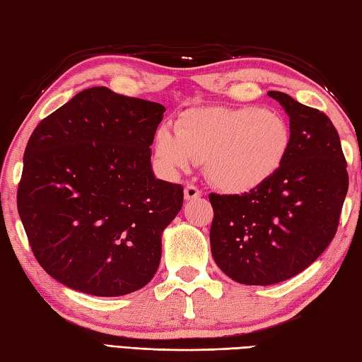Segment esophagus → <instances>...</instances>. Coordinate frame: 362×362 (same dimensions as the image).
Listing matches in <instances>:
<instances>
[{"label":"esophagus","mask_w":362,"mask_h":362,"mask_svg":"<svg viewBox=\"0 0 362 362\" xmlns=\"http://www.w3.org/2000/svg\"><path fill=\"white\" fill-rule=\"evenodd\" d=\"M198 197H202V190L194 186V184H187L186 189H184V198H186V200H194V198Z\"/></svg>","instance_id":"esophagus-1"}]
</instances>
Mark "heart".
Masks as SVG:
<instances>
[{
  "label": "heart",
  "mask_w": 362,
  "mask_h": 362,
  "mask_svg": "<svg viewBox=\"0 0 362 362\" xmlns=\"http://www.w3.org/2000/svg\"><path fill=\"white\" fill-rule=\"evenodd\" d=\"M291 150L281 117L259 107H197L184 112L175 132L160 128L156 154L172 170L203 162L204 173L226 194H247L270 181Z\"/></svg>",
  "instance_id": "b5f03b06"
}]
</instances>
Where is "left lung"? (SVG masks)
I'll list each match as a JSON object with an SVG mask.
<instances>
[{
	"label": "left lung",
	"mask_w": 362,
	"mask_h": 362,
	"mask_svg": "<svg viewBox=\"0 0 362 362\" xmlns=\"http://www.w3.org/2000/svg\"><path fill=\"white\" fill-rule=\"evenodd\" d=\"M267 95L289 115L283 167L247 194H209L214 261L248 286L281 283L309 267L333 240L349 190L341 139L328 117L287 93Z\"/></svg>",
	"instance_id": "8db88e82"
}]
</instances>
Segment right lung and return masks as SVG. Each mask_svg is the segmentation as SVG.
Instances as JSON below:
<instances>
[{
	"label": "right lung",
	"mask_w": 362,
	"mask_h": 362,
	"mask_svg": "<svg viewBox=\"0 0 362 362\" xmlns=\"http://www.w3.org/2000/svg\"><path fill=\"white\" fill-rule=\"evenodd\" d=\"M165 107L107 87L76 93L28 140L17 208L35 259L71 289L119 297L151 281L181 184L156 180Z\"/></svg>",
	"instance_id": "right-lung-1"
}]
</instances>
